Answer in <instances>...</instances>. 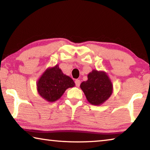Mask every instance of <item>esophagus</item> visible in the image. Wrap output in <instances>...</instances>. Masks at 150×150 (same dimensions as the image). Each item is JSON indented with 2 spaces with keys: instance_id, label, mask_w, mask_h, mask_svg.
I'll return each mask as SVG.
<instances>
[{
  "instance_id": "esophagus-1",
  "label": "esophagus",
  "mask_w": 150,
  "mask_h": 150,
  "mask_svg": "<svg viewBox=\"0 0 150 150\" xmlns=\"http://www.w3.org/2000/svg\"><path fill=\"white\" fill-rule=\"evenodd\" d=\"M75 85L77 86V87H79V85L81 84V81L79 79H76L75 81Z\"/></svg>"
}]
</instances>
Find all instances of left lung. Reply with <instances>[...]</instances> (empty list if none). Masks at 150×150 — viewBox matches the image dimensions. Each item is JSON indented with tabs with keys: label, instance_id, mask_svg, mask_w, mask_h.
I'll use <instances>...</instances> for the list:
<instances>
[{
	"label": "left lung",
	"instance_id": "1",
	"mask_svg": "<svg viewBox=\"0 0 150 150\" xmlns=\"http://www.w3.org/2000/svg\"><path fill=\"white\" fill-rule=\"evenodd\" d=\"M80 87L87 100L94 105L103 104L112 92V85L107 75L96 70L88 75V80L83 81Z\"/></svg>",
	"mask_w": 150,
	"mask_h": 150
}]
</instances>
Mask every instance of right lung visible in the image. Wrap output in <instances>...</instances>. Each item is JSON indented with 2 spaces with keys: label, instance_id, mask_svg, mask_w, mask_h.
<instances>
[{
  "label": "right lung",
  "instance_id": "add662e5",
  "mask_svg": "<svg viewBox=\"0 0 150 150\" xmlns=\"http://www.w3.org/2000/svg\"><path fill=\"white\" fill-rule=\"evenodd\" d=\"M74 86L72 79L63 74L58 65L45 71L37 83L40 96L49 102L59 99L67 88Z\"/></svg>",
  "mask_w": 150,
  "mask_h": 150
}]
</instances>
